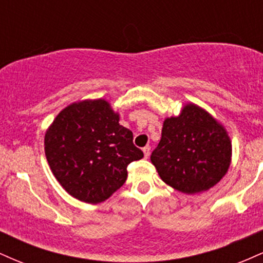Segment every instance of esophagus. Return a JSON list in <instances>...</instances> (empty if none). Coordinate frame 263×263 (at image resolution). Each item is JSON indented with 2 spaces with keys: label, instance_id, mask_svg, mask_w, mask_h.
Masks as SVG:
<instances>
[{
  "label": "esophagus",
  "instance_id": "1",
  "mask_svg": "<svg viewBox=\"0 0 263 263\" xmlns=\"http://www.w3.org/2000/svg\"><path fill=\"white\" fill-rule=\"evenodd\" d=\"M143 153H144V157H148L149 156V153H151V147L149 146H146V147H143Z\"/></svg>",
  "mask_w": 263,
  "mask_h": 263
}]
</instances>
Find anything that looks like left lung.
Segmentation results:
<instances>
[{
  "label": "left lung",
  "instance_id": "8db88e82",
  "mask_svg": "<svg viewBox=\"0 0 263 263\" xmlns=\"http://www.w3.org/2000/svg\"><path fill=\"white\" fill-rule=\"evenodd\" d=\"M151 161L163 182L194 194L210 189L225 176L231 162V141L210 114L188 104L179 116L164 120Z\"/></svg>",
  "mask_w": 263,
  "mask_h": 263
}]
</instances>
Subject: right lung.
Listing matches in <instances>:
<instances>
[{
    "label": "right lung",
    "instance_id": "add662e5",
    "mask_svg": "<svg viewBox=\"0 0 263 263\" xmlns=\"http://www.w3.org/2000/svg\"><path fill=\"white\" fill-rule=\"evenodd\" d=\"M119 120L107 101L85 100L60 111L47 129L44 151L50 170L78 200H106L126 182L129 163L143 157Z\"/></svg>",
    "mask_w": 263,
    "mask_h": 263
}]
</instances>
